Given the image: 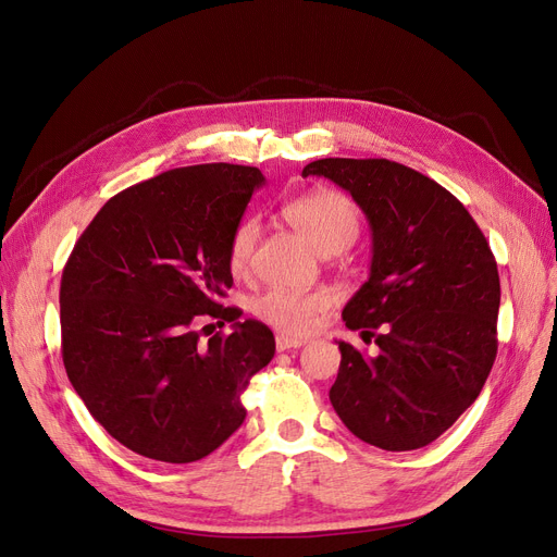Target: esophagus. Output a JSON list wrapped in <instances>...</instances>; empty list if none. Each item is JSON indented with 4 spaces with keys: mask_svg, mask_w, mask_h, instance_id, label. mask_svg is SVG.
<instances>
[{
    "mask_svg": "<svg viewBox=\"0 0 557 557\" xmlns=\"http://www.w3.org/2000/svg\"><path fill=\"white\" fill-rule=\"evenodd\" d=\"M300 346H305L302 338H288V336H282V334L275 338V348H277L280 352L292 350V348H300Z\"/></svg>",
    "mask_w": 557,
    "mask_h": 557,
    "instance_id": "1",
    "label": "esophagus"
}]
</instances>
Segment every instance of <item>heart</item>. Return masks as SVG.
<instances>
[{
  "mask_svg": "<svg viewBox=\"0 0 557 557\" xmlns=\"http://www.w3.org/2000/svg\"><path fill=\"white\" fill-rule=\"evenodd\" d=\"M284 219L307 244L321 252L334 255L346 250L359 232V213L355 202L342 190L319 188L307 196L286 202ZM259 238V223L255 219L238 221L227 238V269L232 275H244L250 265ZM255 317L273 330L302 336L321 313L327 309V298L321 294H288L265 292L250 305Z\"/></svg>",
  "mask_w": 557,
  "mask_h": 557,
  "instance_id": "heart-1",
  "label": "heart"
}]
</instances>
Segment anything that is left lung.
Masks as SVG:
<instances>
[{
  "label": "left lung",
  "instance_id": "8db88e82",
  "mask_svg": "<svg viewBox=\"0 0 557 557\" xmlns=\"http://www.w3.org/2000/svg\"><path fill=\"white\" fill-rule=\"evenodd\" d=\"M373 232L371 275L344 307L377 355L338 342L330 389L346 428L384 450L423 448L478 398L498 350L496 259L471 213L434 180L389 159H319Z\"/></svg>",
  "mask_w": 557,
  "mask_h": 557
}]
</instances>
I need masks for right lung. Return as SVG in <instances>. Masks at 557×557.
<instances>
[{"label":"right lung","instance_id":"add662e5","mask_svg":"<svg viewBox=\"0 0 557 557\" xmlns=\"http://www.w3.org/2000/svg\"><path fill=\"white\" fill-rule=\"evenodd\" d=\"M261 184L259 168L234 163L161 173L113 196L65 261V373L90 417L143 457L186 465L213 453L275 355L269 327L236 323L240 311L221 302L234 284L227 238ZM205 318L233 332L211 335Z\"/></svg>","mask_w":557,"mask_h":557}]
</instances>
